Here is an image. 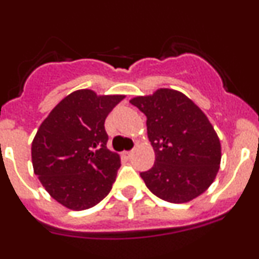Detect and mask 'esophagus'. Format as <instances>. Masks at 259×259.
Masks as SVG:
<instances>
[{"instance_id":"esophagus-1","label":"esophagus","mask_w":259,"mask_h":259,"mask_svg":"<svg viewBox=\"0 0 259 259\" xmlns=\"http://www.w3.org/2000/svg\"><path fill=\"white\" fill-rule=\"evenodd\" d=\"M122 155H124V158H126V159H130V158H132V155H133V150H129V151H124V153H122Z\"/></svg>"}]
</instances>
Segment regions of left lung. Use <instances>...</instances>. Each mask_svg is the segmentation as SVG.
Wrapping results in <instances>:
<instances>
[{
	"instance_id": "1",
	"label": "left lung",
	"mask_w": 259,
	"mask_h": 259,
	"mask_svg": "<svg viewBox=\"0 0 259 259\" xmlns=\"http://www.w3.org/2000/svg\"><path fill=\"white\" fill-rule=\"evenodd\" d=\"M146 116L155 151L153 168L140 177L153 194L170 203L194 199L213 183L221 142L204 113L179 91L160 89L130 100Z\"/></svg>"
}]
</instances>
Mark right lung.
Listing matches in <instances>:
<instances>
[{
    "instance_id": "obj_1",
    "label": "right lung",
    "mask_w": 259,
    "mask_h": 259,
    "mask_svg": "<svg viewBox=\"0 0 259 259\" xmlns=\"http://www.w3.org/2000/svg\"><path fill=\"white\" fill-rule=\"evenodd\" d=\"M122 99L74 91L38 127L31 148L33 170L49 194L65 207L89 209L113 188L120 158L106 146L104 124Z\"/></svg>"
}]
</instances>
